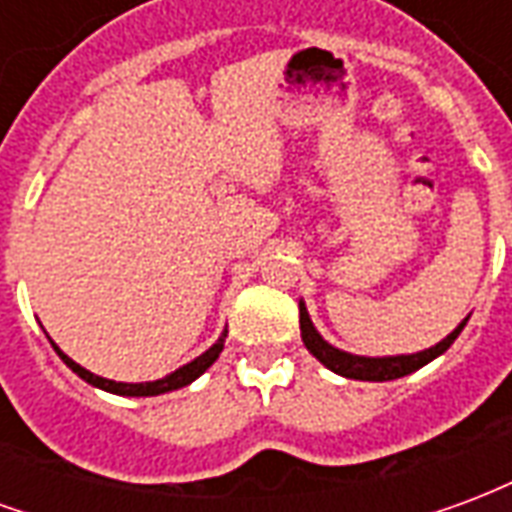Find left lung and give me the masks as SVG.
I'll use <instances>...</instances> for the list:
<instances>
[{
	"label": "left lung",
	"mask_w": 512,
	"mask_h": 512,
	"mask_svg": "<svg viewBox=\"0 0 512 512\" xmlns=\"http://www.w3.org/2000/svg\"><path fill=\"white\" fill-rule=\"evenodd\" d=\"M469 318H463V323L455 326V332H450L441 343H436L433 348H425L419 354H406V356H356L348 354V351H340L323 340L318 329L312 326L310 312L304 307V301H299V326H301V340L323 367H329L332 373L345 378H356V381H392V378H403L408 373H414L419 367H425L428 362H433L436 356H441L452 343L455 337L463 332Z\"/></svg>",
	"instance_id": "1"
}]
</instances>
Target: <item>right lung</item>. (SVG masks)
<instances>
[{
  "mask_svg": "<svg viewBox=\"0 0 512 512\" xmlns=\"http://www.w3.org/2000/svg\"><path fill=\"white\" fill-rule=\"evenodd\" d=\"M224 337H227V332H222V337L216 340V343L205 351L202 356H197L194 362H189V365L178 367L175 373H169V376L158 378V381H145V384H123V381H109V378H101L95 376V373H90V370H84L82 365H76L71 356H65L54 345V351L60 354V359L65 362V365L71 367L73 373L79 378H84L87 384L98 386V389H104V392H112V395H128V397H153V395H164V392H172V389H180V386H189L194 378H200L208 367L219 359V354H222L224 348Z\"/></svg>",
  "mask_w": 512,
  "mask_h": 512,
  "instance_id": "1",
  "label": "right lung"
}]
</instances>
